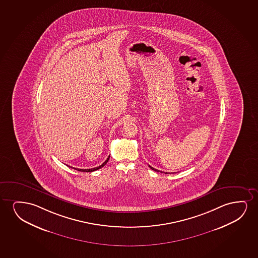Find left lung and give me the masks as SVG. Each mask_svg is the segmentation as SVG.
<instances>
[{
  "label": "left lung",
  "instance_id": "8db88e82",
  "mask_svg": "<svg viewBox=\"0 0 258 258\" xmlns=\"http://www.w3.org/2000/svg\"><path fill=\"white\" fill-rule=\"evenodd\" d=\"M150 166V167H151V169L154 170V171H156V172H160V173H165V172H162V171H159V170H158V169H155V168H153V167H152V166ZM166 173H166H166H166Z\"/></svg>",
  "mask_w": 258,
  "mask_h": 258
}]
</instances>
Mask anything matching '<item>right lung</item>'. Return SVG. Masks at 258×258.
<instances>
[{
	"instance_id": "obj_1",
	"label": "right lung",
	"mask_w": 258,
	"mask_h": 258,
	"mask_svg": "<svg viewBox=\"0 0 258 258\" xmlns=\"http://www.w3.org/2000/svg\"><path fill=\"white\" fill-rule=\"evenodd\" d=\"M110 156L106 159V161L103 163L102 165H100L99 166H97V167H94V168H91V169H79V168H74V167H71V168H74V169L78 170V171H80V172H93V171H96V170L99 169V168H101L103 166L106 165L107 161H108V159H109ZM71 167V166H70Z\"/></svg>"
}]
</instances>
